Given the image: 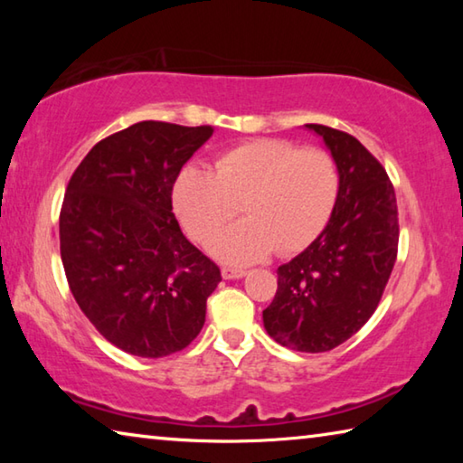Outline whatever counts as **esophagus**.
<instances>
[{"instance_id":"esophagus-1","label":"esophagus","mask_w":463,"mask_h":463,"mask_svg":"<svg viewBox=\"0 0 463 463\" xmlns=\"http://www.w3.org/2000/svg\"><path fill=\"white\" fill-rule=\"evenodd\" d=\"M247 271L245 269H237V268H222V278L224 279H241L245 278Z\"/></svg>"}]
</instances>
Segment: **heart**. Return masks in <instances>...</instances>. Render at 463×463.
Instances as JSON below:
<instances>
[{
    "instance_id": "heart-1",
    "label": "heart",
    "mask_w": 463,
    "mask_h": 463,
    "mask_svg": "<svg viewBox=\"0 0 463 463\" xmlns=\"http://www.w3.org/2000/svg\"><path fill=\"white\" fill-rule=\"evenodd\" d=\"M339 169L320 148L257 138L222 153L216 169L185 165L174 185V208L192 239L206 242L243 203L248 221L210 242L224 263L261 261L273 249L296 253L326 229L339 198Z\"/></svg>"
}]
</instances>
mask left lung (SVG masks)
I'll list each match as a JSON object with an SVG mask.
<instances>
[{
    "mask_svg": "<svg viewBox=\"0 0 463 463\" xmlns=\"http://www.w3.org/2000/svg\"><path fill=\"white\" fill-rule=\"evenodd\" d=\"M307 128L323 138L339 169V198L320 237L278 268L263 326L288 349L323 354L378 308L396 261L398 208L388 174L355 137L323 124Z\"/></svg>",
    "mask_w": 463,
    "mask_h": 463,
    "instance_id": "1",
    "label": "left lung"
}]
</instances>
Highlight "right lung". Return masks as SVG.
<instances>
[{
	"label": "right lung",
	"instance_id": "right-lung-1",
	"mask_svg": "<svg viewBox=\"0 0 463 463\" xmlns=\"http://www.w3.org/2000/svg\"><path fill=\"white\" fill-rule=\"evenodd\" d=\"M213 127L145 120L85 155L59 218L71 294L99 335L137 357L185 349L221 269L184 237L171 192Z\"/></svg>",
	"mask_w": 463,
	"mask_h": 463
}]
</instances>
